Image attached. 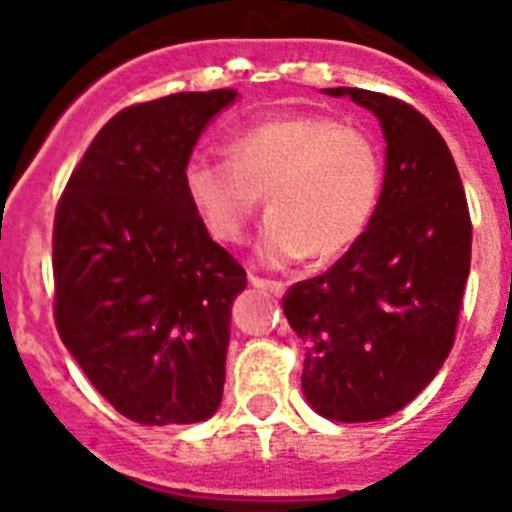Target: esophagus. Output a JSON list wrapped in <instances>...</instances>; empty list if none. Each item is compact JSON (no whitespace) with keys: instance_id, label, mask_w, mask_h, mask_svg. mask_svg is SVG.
I'll list each match as a JSON object with an SVG mask.
<instances>
[{"instance_id":"1","label":"esophagus","mask_w":512,"mask_h":512,"mask_svg":"<svg viewBox=\"0 0 512 512\" xmlns=\"http://www.w3.org/2000/svg\"><path fill=\"white\" fill-rule=\"evenodd\" d=\"M250 283L255 288H262V291H270L273 296H281L283 291H286V286H283L281 281H268V278H260V275L250 273Z\"/></svg>"}]
</instances>
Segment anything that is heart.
Returning <instances> with one entry per match:
<instances>
[{
    "mask_svg": "<svg viewBox=\"0 0 512 512\" xmlns=\"http://www.w3.org/2000/svg\"><path fill=\"white\" fill-rule=\"evenodd\" d=\"M229 157H188L182 190L224 244L242 242L265 195L270 216L257 237V260L270 268L350 250L379 206V151L366 133L327 115L242 128L231 136Z\"/></svg>",
    "mask_w": 512,
    "mask_h": 512,
    "instance_id": "b5f03b06",
    "label": "heart"
}]
</instances>
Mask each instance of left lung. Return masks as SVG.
<instances>
[{"label": "left lung", "mask_w": 512, "mask_h": 512, "mask_svg": "<svg viewBox=\"0 0 512 512\" xmlns=\"http://www.w3.org/2000/svg\"><path fill=\"white\" fill-rule=\"evenodd\" d=\"M324 95L379 118L384 185L363 237L327 273L296 283L283 314L306 345L301 389L311 410L373 422L407 407L451 353L471 262L469 206L425 115L358 87Z\"/></svg>", "instance_id": "1"}]
</instances>
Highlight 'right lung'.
Masks as SVG:
<instances>
[{
  "label": "right lung",
  "instance_id": "add662e5",
  "mask_svg": "<svg viewBox=\"0 0 512 512\" xmlns=\"http://www.w3.org/2000/svg\"><path fill=\"white\" fill-rule=\"evenodd\" d=\"M234 90L177 92L110 118L71 172L53 226L56 327L87 379L141 425L219 410L231 304L247 275L182 190Z\"/></svg>",
  "mask_w": 512,
  "mask_h": 512
}]
</instances>
